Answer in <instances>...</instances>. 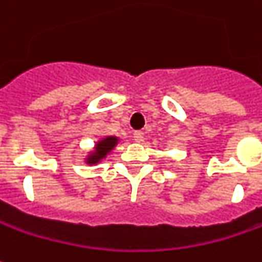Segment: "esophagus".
I'll return each mask as SVG.
<instances>
[{
	"mask_svg": "<svg viewBox=\"0 0 262 262\" xmlns=\"http://www.w3.org/2000/svg\"><path fill=\"white\" fill-rule=\"evenodd\" d=\"M134 141H135V143H143V141H144V133H143V131H135V133H134Z\"/></svg>",
	"mask_w": 262,
	"mask_h": 262,
	"instance_id": "1",
	"label": "esophagus"
}]
</instances>
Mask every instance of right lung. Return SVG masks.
Returning <instances> with one entry per match:
<instances>
[{"mask_svg":"<svg viewBox=\"0 0 262 262\" xmlns=\"http://www.w3.org/2000/svg\"><path fill=\"white\" fill-rule=\"evenodd\" d=\"M117 143H118V138L117 137H106V138H102L99 143L95 145V150L86 159V163L88 164H96L98 161H101L117 145Z\"/></svg>","mask_w":262,"mask_h":262,"instance_id":"1","label":"right lung"}]
</instances>
